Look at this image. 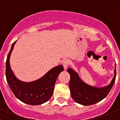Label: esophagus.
<instances>
[{"mask_svg": "<svg viewBox=\"0 0 120 120\" xmlns=\"http://www.w3.org/2000/svg\"><path fill=\"white\" fill-rule=\"evenodd\" d=\"M62 65H63L64 67V68H65V70L67 69V68L68 65V63H69V62H68V59H64L63 61H62Z\"/></svg>", "mask_w": 120, "mask_h": 120, "instance_id": "esophagus-1", "label": "esophagus"}]
</instances>
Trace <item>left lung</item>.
Segmentation results:
<instances>
[{"label": "left lung", "mask_w": 120, "mask_h": 120, "mask_svg": "<svg viewBox=\"0 0 120 120\" xmlns=\"http://www.w3.org/2000/svg\"><path fill=\"white\" fill-rule=\"evenodd\" d=\"M70 75L69 87L71 95L76 102L84 106L94 105L105 98L114 85L116 77V64L114 76L111 83L103 88H96L84 83L76 71L70 68L67 69Z\"/></svg>", "instance_id": "obj_1"}]
</instances>
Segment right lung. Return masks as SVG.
<instances>
[{"instance_id": "1", "label": "right lung", "mask_w": 120, "mask_h": 120, "mask_svg": "<svg viewBox=\"0 0 120 120\" xmlns=\"http://www.w3.org/2000/svg\"><path fill=\"white\" fill-rule=\"evenodd\" d=\"M16 41L12 44L6 61V80L14 96L22 102L30 105H38L46 102L52 96L55 82L64 70L62 65L53 68L40 79L24 82L17 79L11 69L9 58Z\"/></svg>"}]
</instances>
